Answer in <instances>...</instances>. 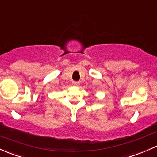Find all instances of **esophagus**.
<instances>
[{"label":"esophagus","mask_w":157,"mask_h":157,"mask_svg":"<svg viewBox=\"0 0 157 157\" xmlns=\"http://www.w3.org/2000/svg\"><path fill=\"white\" fill-rule=\"evenodd\" d=\"M72 85H73V86H78L79 82H75V81H74V82H72Z\"/></svg>","instance_id":"esophagus-1"}]
</instances>
